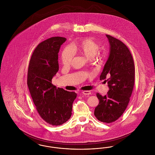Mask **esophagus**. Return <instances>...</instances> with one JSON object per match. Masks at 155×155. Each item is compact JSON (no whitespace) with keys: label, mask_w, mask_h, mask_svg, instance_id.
<instances>
[{"label":"esophagus","mask_w":155,"mask_h":155,"mask_svg":"<svg viewBox=\"0 0 155 155\" xmlns=\"http://www.w3.org/2000/svg\"><path fill=\"white\" fill-rule=\"evenodd\" d=\"M82 94L84 95H89L91 94V93L89 91H84L82 92Z\"/></svg>","instance_id":"obj_1"}]
</instances>
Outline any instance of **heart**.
Masks as SVG:
<instances>
[{
  "label": "heart",
  "instance_id": "b5f03b06",
  "mask_svg": "<svg viewBox=\"0 0 155 155\" xmlns=\"http://www.w3.org/2000/svg\"><path fill=\"white\" fill-rule=\"evenodd\" d=\"M100 45L97 42L90 38H85L81 40L77 41L72 46L73 50L67 47L61 53V61L65 66H70L74 58V52L80 53L89 59H92L94 57L101 58L104 53H101L99 52Z\"/></svg>",
  "mask_w": 155,
  "mask_h": 155
}]
</instances>
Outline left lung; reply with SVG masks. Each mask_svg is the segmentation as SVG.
Segmentation results:
<instances>
[{
  "mask_svg": "<svg viewBox=\"0 0 155 155\" xmlns=\"http://www.w3.org/2000/svg\"><path fill=\"white\" fill-rule=\"evenodd\" d=\"M110 54L100 76L107 82L109 91L104 96L96 94L99 103L94 111L96 118L111 123L124 112L130 100L135 81V65L129 49L117 39L106 35Z\"/></svg>",
  "mask_w": 155,
  "mask_h": 155,
  "instance_id": "1",
  "label": "left lung"
}]
</instances>
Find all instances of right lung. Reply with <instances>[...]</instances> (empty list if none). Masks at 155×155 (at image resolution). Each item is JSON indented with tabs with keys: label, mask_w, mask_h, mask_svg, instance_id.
<instances>
[{
	"label": "right lung",
	"mask_w": 155,
	"mask_h": 155,
	"mask_svg": "<svg viewBox=\"0 0 155 155\" xmlns=\"http://www.w3.org/2000/svg\"><path fill=\"white\" fill-rule=\"evenodd\" d=\"M66 41L63 37L49 38L34 51L28 68L27 85L33 102L41 117L47 123L58 126L71 116L74 92L56 88L52 78L59 70L58 53Z\"/></svg>",
	"instance_id": "right-lung-1"
}]
</instances>
